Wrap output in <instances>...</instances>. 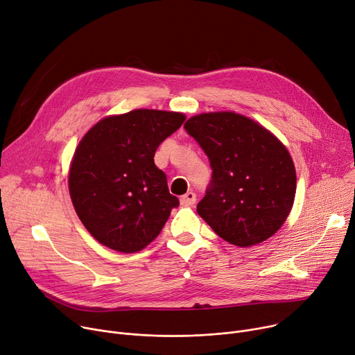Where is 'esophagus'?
Listing matches in <instances>:
<instances>
[{
  "label": "esophagus",
  "instance_id": "esophagus-1",
  "mask_svg": "<svg viewBox=\"0 0 355 355\" xmlns=\"http://www.w3.org/2000/svg\"><path fill=\"white\" fill-rule=\"evenodd\" d=\"M196 201H197V196H196L192 191L187 192L185 196H182V197L180 198V202H181V205H184V207H192V205L196 204Z\"/></svg>",
  "mask_w": 355,
  "mask_h": 355
}]
</instances>
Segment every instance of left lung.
<instances>
[{"label": "left lung", "instance_id": "1", "mask_svg": "<svg viewBox=\"0 0 355 355\" xmlns=\"http://www.w3.org/2000/svg\"><path fill=\"white\" fill-rule=\"evenodd\" d=\"M184 128L207 154L212 180L197 212L227 242L246 248L275 235L296 194L293 159L259 123L234 112L202 113Z\"/></svg>", "mask_w": 355, "mask_h": 355}]
</instances>
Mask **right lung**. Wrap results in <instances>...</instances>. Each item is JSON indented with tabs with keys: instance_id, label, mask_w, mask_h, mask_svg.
I'll list each match as a JSON object with an SVG mask.
<instances>
[{
	"instance_id": "obj_1",
	"label": "right lung",
	"mask_w": 355,
	"mask_h": 355,
	"mask_svg": "<svg viewBox=\"0 0 355 355\" xmlns=\"http://www.w3.org/2000/svg\"><path fill=\"white\" fill-rule=\"evenodd\" d=\"M184 120L182 113L137 109L105 117L83 136L69 170V194L96 241L133 253L158 236L180 201L154 154Z\"/></svg>"
}]
</instances>
